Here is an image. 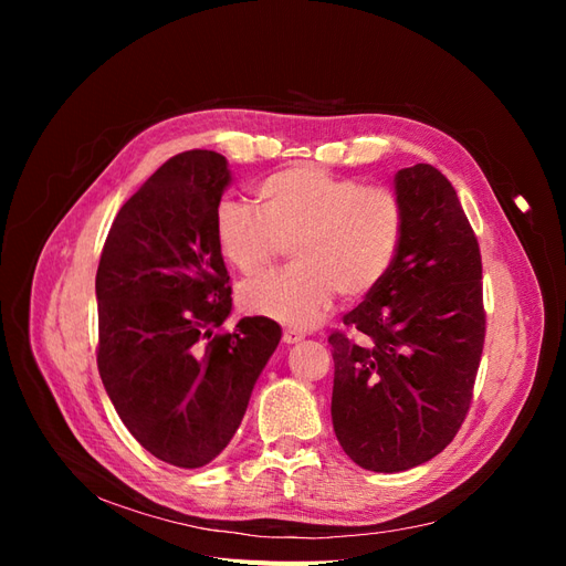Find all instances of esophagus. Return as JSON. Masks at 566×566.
Here are the masks:
<instances>
[{
    "instance_id": "obj_1",
    "label": "esophagus",
    "mask_w": 566,
    "mask_h": 566,
    "mask_svg": "<svg viewBox=\"0 0 566 566\" xmlns=\"http://www.w3.org/2000/svg\"><path fill=\"white\" fill-rule=\"evenodd\" d=\"M302 339H304V333H302V331L287 328V331L283 333V342H285V345H297V342H302Z\"/></svg>"
}]
</instances>
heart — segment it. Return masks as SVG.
<instances>
[{
    "mask_svg": "<svg viewBox=\"0 0 566 566\" xmlns=\"http://www.w3.org/2000/svg\"><path fill=\"white\" fill-rule=\"evenodd\" d=\"M260 210L221 200L214 238L224 260L245 276L262 273L290 245L295 264L241 287L250 314L310 328L337 293L370 295L397 262L406 231L401 196L364 186L314 163L290 165L256 186Z\"/></svg>",
    "mask_w": 566,
    "mask_h": 566,
    "instance_id": "b5f03b06",
    "label": "heart"
}]
</instances>
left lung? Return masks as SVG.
<instances>
[{
    "mask_svg": "<svg viewBox=\"0 0 566 566\" xmlns=\"http://www.w3.org/2000/svg\"><path fill=\"white\" fill-rule=\"evenodd\" d=\"M406 231L389 276L335 331L333 430L373 472H403L449 447L482 361V254L455 188L432 165L399 169Z\"/></svg>",
    "mask_w": 566,
    "mask_h": 566,
    "instance_id": "1",
    "label": "left lung"
}]
</instances>
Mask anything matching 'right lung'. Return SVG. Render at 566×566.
Listing matches in <instances>:
<instances>
[{"label": "right lung", "mask_w": 566, "mask_h": 566, "mask_svg": "<svg viewBox=\"0 0 566 566\" xmlns=\"http://www.w3.org/2000/svg\"><path fill=\"white\" fill-rule=\"evenodd\" d=\"M231 181L214 150L169 158L123 208L96 271L101 380L132 437L175 468H202L233 439L281 325L231 314L214 212Z\"/></svg>", "instance_id": "add662e5"}]
</instances>
